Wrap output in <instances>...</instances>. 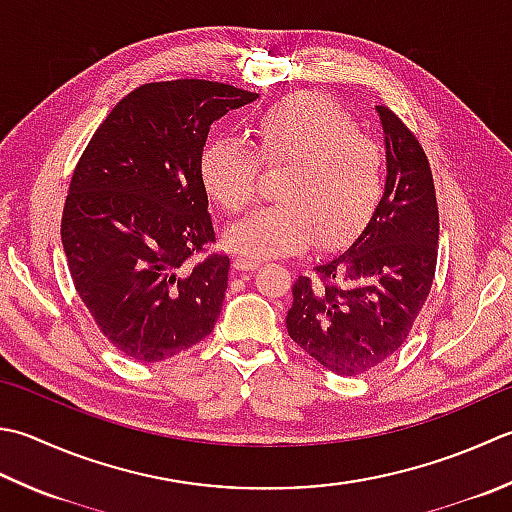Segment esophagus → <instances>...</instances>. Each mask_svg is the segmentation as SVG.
Returning <instances> with one entry per match:
<instances>
[{"label":"esophagus","instance_id":"esophagus-1","mask_svg":"<svg viewBox=\"0 0 512 512\" xmlns=\"http://www.w3.org/2000/svg\"><path fill=\"white\" fill-rule=\"evenodd\" d=\"M233 266H235L237 270H255V268L259 266V259H253V257H244V255H239V257H235Z\"/></svg>","mask_w":512,"mask_h":512}]
</instances>
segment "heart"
Returning a JSON list of instances; mask_svg holds the SVG:
<instances>
[{"instance_id": "b5f03b06", "label": "heart", "mask_w": 512, "mask_h": 512, "mask_svg": "<svg viewBox=\"0 0 512 512\" xmlns=\"http://www.w3.org/2000/svg\"><path fill=\"white\" fill-rule=\"evenodd\" d=\"M264 164L286 168L279 204L255 208L226 233L248 257L293 253L313 235L339 242L366 222L384 190L382 146L322 95H295L264 110L253 124V146L235 137L208 142L199 173L219 206L242 213L255 202Z\"/></svg>"}]
</instances>
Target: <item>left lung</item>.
<instances>
[{
  "mask_svg": "<svg viewBox=\"0 0 512 512\" xmlns=\"http://www.w3.org/2000/svg\"><path fill=\"white\" fill-rule=\"evenodd\" d=\"M386 142V190L348 250L293 284L286 328L293 342L355 377L402 348L430 295L437 268L439 210L422 144L388 106H377Z\"/></svg>",
  "mask_w": 512,
  "mask_h": 512,
  "instance_id": "8db88e82",
  "label": "left lung"
}]
</instances>
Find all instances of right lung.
Here are the masks:
<instances>
[{
    "label": "right lung",
    "instance_id": "1",
    "mask_svg": "<svg viewBox=\"0 0 512 512\" xmlns=\"http://www.w3.org/2000/svg\"><path fill=\"white\" fill-rule=\"evenodd\" d=\"M257 93L208 79L150 82L119 99L79 157L62 244L77 295L135 362H162L213 333L230 259L199 173L210 124Z\"/></svg>",
    "mask_w": 512,
    "mask_h": 512
}]
</instances>
